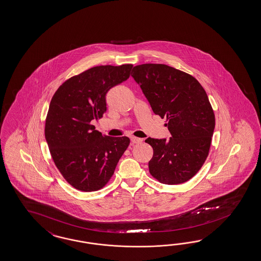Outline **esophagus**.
<instances>
[{
	"label": "esophagus",
	"mask_w": 261,
	"mask_h": 261,
	"mask_svg": "<svg viewBox=\"0 0 261 261\" xmlns=\"http://www.w3.org/2000/svg\"><path fill=\"white\" fill-rule=\"evenodd\" d=\"M131 141L133 142V143H140L142 141V139H140V138H136V137H131Z\"/></svg>",
	"instance_id": "34e87169"
}]
</instances>
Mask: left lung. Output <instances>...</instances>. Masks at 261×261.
<instances>
[{
  "mask_svg": "<svg viewBox=\"0 0 261 261\" xmlns=\"http://www.w3.org/2000/svg\"><path fill=\"white\" fill-rule=\"evenodd\" d=\"M131 74L153 113L167 119L172 137L148 138L153 147L149 172L160 183L182 184L193 177L208 155L215 116L201 84L164 64H142Z\"/></svg>",
  "mask_w": 261,
  "mask_h": 261,
  "instance_id": "obj_1",
  "label": "left lung"
}]
</instances>
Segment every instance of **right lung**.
Returning <instances> with one entry per match:
<instances>
[{
  "label": "right lung",
  "instance_id": "1",
  "mask_svg": "<svg viewBox=\"0 0 261 261\" xmlns=\"http://www.w3.org/2000/svg\"><path fill=\"white\" fill-rule=\"evenodd\" d=\"M133 65L97 66L65 81L51 98L45 139L51 158L78 191L102 189L127 149V137H103L92 125L107 111L108 90L126 81Z\"/></svg>",
  "mask_w": 261,
  "mask_h": 261
}]
</instances>
